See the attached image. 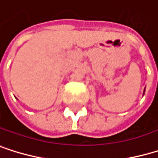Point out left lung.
Instances as JSON below:
<instances>
[{"instance_id": "left-lung-1", "label": "left lung", "mask_w": 158, "mask_h": 158, "mask_svg": "<svg viewBox=\"0 0 158 158\" xmlns=\"http://www.w3.org/2000/svg\"><path fill=\"white\" fill-rule=\"evenodd\" d=\"M144 93H145V89H144V91H143V95H144Z\"/></svg>"}]
</instances>
